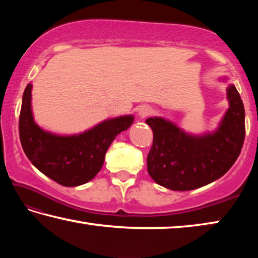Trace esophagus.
Returning <instances> with one entry per match:
<instances>
[{
  "label": "esophagus",
  "mask_w": 258,
  "mask_h": 258,
  "mask_svg": "<svg viewBox=\"0 0 258 258\" xmlns=\"http://www.w3.org/2000/svg\"><path fill=\"white\" fill-rule=\"evenodd\" d=\"M151 112H152V111H151V109H150L149 107L143 106V107L140 108V110H139V116H140V117H142V118H143V117L149 116Z\"/></svg>",
  "instance_id": "esophagus-1"
}]
</instances>
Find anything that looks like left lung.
<instances>
[{
  "label": "left lung",
  "instance_id": "left-lung-1",
  "mask_svg": "<svg viewBox=\"0 0 258 258\" xmlns=\"http://www.w3.org/2000/svg\"><path fill=\"white\" fill-rule=\"evenodd\" d=\"M230 108L215 132L190 135L161 117L148 118L154 142L148 173L156 183L174 191L202 187L232 167L243 145L244 108L234 85L226 89Z\"/></svg>",
  "mask_w": 258,
  "mask_h": 258
}]
</instances>
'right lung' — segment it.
Returning <instances> with one entry per match:
<instances>
[{
	"label": "right lung",
	"mask_w": 258,
	"mask_h": 258,
	"mask_svg": "<svg viewBox=\"0 0 258 258\" xmlns=\"http://www.w3.org/2000/svg\"><path fill=\"white\" fill-rule=\"evenodd\" d=\"M32 87L26 86L19 116V137L27 158L38 171L63 186L89 182L101 169L109 146L133 124L132 115L103 120L84 133L56 135L42 130L32 112Z\"/></svg>",
	"instance_id": "1"
}]
</instances>
